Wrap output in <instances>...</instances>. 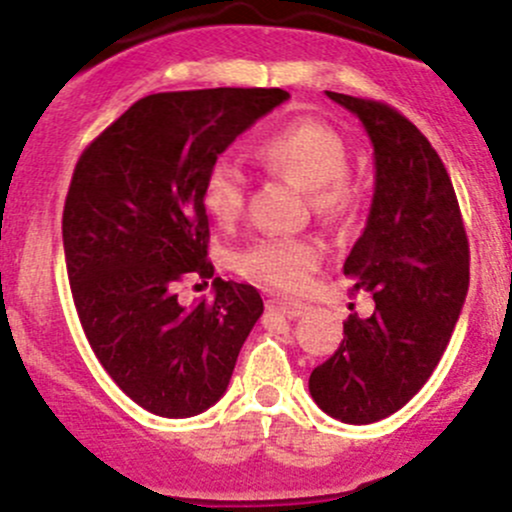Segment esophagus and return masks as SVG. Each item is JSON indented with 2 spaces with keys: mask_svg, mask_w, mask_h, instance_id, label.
I'll use <instances>...</instances> for the list:
<instances>
[{
  "mask_svg": "<svg viewBox=\"0 0 512 512\" xmlns=\"http://www.w3.org/2000/svg\"><path fill=\"white\" fill-rule=\"evenodd\" d=\"M268 308L276 310V313H281L283 318H288V320H295V318H300V315L308 313V305L293 303V300H286V298H271L268 300Z\"/></svg>",
  "mask_w": 512,
  "mask_h": 512,
  "instance_id": "obj_1",
  "label": "esophagus"
}]
</instances>
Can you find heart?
<instances>
[{
  "mask_svg": "<svg viewBox=\"0 0 512 512\" xmlns=\"http://www.w3.org/2000/svg\"><path fill=\"white\" fill-rule=\"evenodd\" d=\"M256 160L271 172L313 194V207L325 217H342L352 207L347 184L350 152L330 125L295 120L276 130L254 150ZM244 177L231 162L217 160L204 172L199 202L217 224H234L244 209ZM323 261V246L313 239L266 236L234 258V268L249 281L276 291L298 293L310 283Z\"/></svg>",
  "mask_w": 512,
  "mask_h": 512,
  "instance_id": "1",
  "label": "heart"
}]
</instances>
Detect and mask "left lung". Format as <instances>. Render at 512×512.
I'll use <instances>...</instances> for the list:
<instances>
[{
    "label": "left lung",
    "instance_id": "obj_1",
    "mask_svg": "<svg viewBox=\"0 0 512 512\" xmlns=\"http://www.w3.org/2000/svg\"><path fill=\"white\" fill-rule=\"evenodd\" d=\"M328 93L360 118L374 150V194L345 276L370 291V318L350 315L345 340L310 374L315 404L345 424L402 409L439 365L468 293V239L444 162L402 113Z\"/></svg>",
    "mask_w": 512,
    "mask_h": 512
}]
</instances>
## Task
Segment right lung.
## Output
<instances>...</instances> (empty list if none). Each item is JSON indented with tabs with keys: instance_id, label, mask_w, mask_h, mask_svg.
<instances>
[{
	"instance_id": "right-lung-1",
	"label": "right lung",
	"mask_w": 512,
	"mask_h": 512,
	"mask_svg": "<svg viewBox=\"0 0 512 512\" xmlns=\"http://www.w3.org/2000/svg\"><path fill=\"white\" fill-rule=\"evenodd\" d=\"M281 88L152 93L83 150L63 254L78 320L113 382L167 419L224 397L263 313L254 286L214 278V300L184 308V278H212L204 172L246 128L288 100Z\"/></svg>"
}]
</instances>
